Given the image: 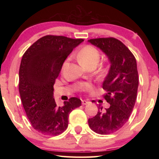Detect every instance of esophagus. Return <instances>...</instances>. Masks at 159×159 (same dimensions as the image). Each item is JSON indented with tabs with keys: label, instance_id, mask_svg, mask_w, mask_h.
Returning a JSON list of instances; mask_svg holds the SVG:
<instances>
[{
	"label": "esophagus",
	"instance_id": "1",
	"mask_svg": "<svg viewBox=\"0 0 159 159\" xmlns=\"http://www.w3.org/2000/svg\"><path fill=\"white\" fill-rule=\"evenodd\" d=\"M89 101H88V100H85V99H84V100H82V104H83V105H85V104H88V103H89Z\"/></svg>",
	"mask_w": 159,
	"mask_h": 159
}]
</instances>
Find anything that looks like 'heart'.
I'll return each mask as SVG.
<instances>
[{"label":"heart","mask_w":159,"mask_h":159,"mask_svg":"<svg viewBox=\"0 0 159 159\" xmlns=\"http://www.w3.org/2000/svg\"><path fill=\"white\" fill-rule=\"evenodd\" d=\"M78 57H79L80 63L84 66L86 68H94L98 65L99 60L101 59V53L99 50L95 47L93 46L90 45H85L78 53ZM66 61L64 63V66H65ZM108 68L107 66L104 65H102L99 67V74L100 77H104L105 76ZM81 88L83 90H88L89 88V85L86 83H84L81 85Z\"/></svg>","instance_id":"heart-1"}]
</instances>
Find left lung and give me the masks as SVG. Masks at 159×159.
I'll return each instance as SVG.
<instances>
[{
	"mask_svg": "<svg viewBox=\"0 0 159 159\" xmlns=\"http://www.w3.org/2000/svg\"><path fill=\"white\" fill-rule=\"evenodd\" d=\"M88 42L100 48L111 62L102 84L107 92L103 98L110 107L103 110L99 104L98 114L88 119V124L97 133L111 134L125 124L135 104L139 84L136 60L131 51L115 38H99Z\"/></svg>",
	"mask_w": 159,
	"mask_h": 159,
	"instance_id": "8db88e82",
	"label": "left lung"
}]
</instances>
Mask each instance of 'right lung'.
Wrapping results in <instances>:
<instances>
[{
  "mask_svg": "<svg viewBox=\"0 0 159 159\" xmlns=\"http://www.w3.org/2000/svg\"><path fill=\"white\" fill-rule=\"evenodd\" d=\"M83 41L63 36L47 35L29 47L21 58L19 91L21 103L33 128L45 135L60 134L68 127L69 115L81 105L77 98L58 107L53 85L64 61Z\"/></svg>",
  "mask_w": 159,
  "mask_h": 159,
  "instance_id": "1",
  "label": "right lung"
}]
</instances>
